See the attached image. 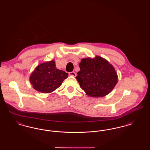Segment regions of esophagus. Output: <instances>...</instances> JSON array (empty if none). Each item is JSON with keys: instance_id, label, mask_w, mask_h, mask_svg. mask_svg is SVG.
Returning <instances> with one entry per match:
<instances>
[{"instance_id": "obj_1", "label": "esophagus", "mask_w": 150, "mask_h": 150, "mask_svg": "<svg viewBox=\"0 0 150 150\" xmlns=\"http://www.w3.org/2000/svg\"><path fill=\"white\" fill-rule=\"evenodd\" d=\"M69 74L70 76H75V77L76 76V73L75 72H70L69 73Z\"/></svg>"}]
</instances>
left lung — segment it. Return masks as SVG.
<instances>
[{
	"instance_id": "obj_1",
	"label": "left lung",
	"mask_w": 150,
	"mask_h": 150,
	"mask_svg": "<svg viewBox=\"0 0 150 150\" xmlns=\"http://www.w3.org/2000/svg\"><path fill=\"white\" fill-rule=\"evenodd\" d=\"M80 71L76 77L80 86L91 97H103L110 93L117 82V75L114 67L105 59H82Z\"/></svg>"
}]
</instances>
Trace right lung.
Listing matches in <instances>:
<instances>
[{
  "label": "right lung",
  "mask_w": 150,
  "mask_h": 150,
  "mask_svg": "<svg viewBox=\"0 0 150 150\" xmlns=\"http://www.w3.org/2000/svg\"><path fill=\"white\" fill-rule=\"evenodd\" d=\"M67 75V73L56 68L53 60L39 65L31 74L30 81L36 91L50 93L61 86Z\"/></svg>",
  "instance_id": "add662e5"
}]
</instances>
